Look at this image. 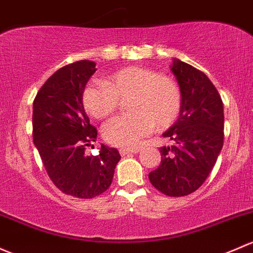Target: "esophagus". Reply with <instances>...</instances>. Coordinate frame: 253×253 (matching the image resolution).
I'll return each instance as SVG.
<instances>
[{
	"mask_svg": "<svg viewBox=\"0 0 253 253\" xmlns=\"http://www.w3.org/2000/svg\"><path fill=\"white\" fill-rule=\"evenodd\" d=\"M119 151H120V154H121L122 156H125V155H128V154H137L138 151H139V149H138V148H132V149L121 148Z\"/></svg>",
	"mask_w": 253,
	"mask_h": 253,
	"instance_id": "1",
	"label": "esophagus"
}]
</instances>
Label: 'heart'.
Returning a JSON list of instances; mask_svg holds the SVG:
<instances>
[{
	"mask_svg": "<svg viewBox=\"0 0 253 253\" xmlns=\"http://www.w3.org/2000/svg\"><path fill=\"white\" fill-rule=\"evenodd\" d=\"M127 100L131 114L109 120L102 133L106 142L116 147H138L154 127L167 128L177 120L182 108V93L172 79L155 70L128 66L111 74L102 82L84 87L82 103L89 115L104 119Z\"/></svg>",
	"mask_w": 253,
	"mask_h": 253,
	"instance_id": "b5f03b06",
	"label": "heart"
}]
</instances>
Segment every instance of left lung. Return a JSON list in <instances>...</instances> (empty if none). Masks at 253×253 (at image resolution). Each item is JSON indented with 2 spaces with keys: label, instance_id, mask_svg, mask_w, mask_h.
Here are the masks:
<instances>
[{
  "label": "left lung",
  "instance_id": "obj_1",
  "mask_svg": "<svg viewBox=\"0 0 253 253\" xmlns=\"http://www.w3.org/2000/svg\"><path fill=\"white\" fill-rule=\"evenodd\" d=\"M171 71L182 93L177 121L164 132L173 142L161 147V164L149 173V180L169 196H184L200 188L209 177L223 148L224 113L216 87L198 69L179 59Z\"/></svg>",
  "mask_w": 253,
  "mask_h": 253
}]
</instances>
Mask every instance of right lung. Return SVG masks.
<instances>
[{"mask_svg":"<svg viewBox=\"0 0 253 253\" xmlns=\"http://www.w3.org/2000/svg\"><path fill=\"white\" fill-rule=\"evenodd\" d=\"M95 63L81 60L55 71L37 92L33 106L34 144L55 187L68 195L91 199L110 187L121 159L118 149L100 144L99 155L84 154L97 129L82 103Z\"/></svg>","mask_w":253,"mask_h":253,"instance_id":"obj_1","label":"right lung"}]
</instances>
